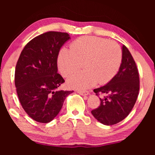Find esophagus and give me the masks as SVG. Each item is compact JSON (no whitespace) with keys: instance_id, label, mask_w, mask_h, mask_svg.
Masks as SVG:
<instances>
[{"instance_id":"esophagus-1","label":"esophagus","mask_w":155,"mask_h":155,"mask_svg":"<svg viewBox=\"0 0 155 155\" xmlns=\"http://www.w3.org/2000/svg\"><path fill=\"white\" fill-rule=\"evenodd\" d=\"M78 93L80 95H82V96H87V95L90 94L87 91H84V92H82V91H78Z\"/></svg>"}]
</instances>
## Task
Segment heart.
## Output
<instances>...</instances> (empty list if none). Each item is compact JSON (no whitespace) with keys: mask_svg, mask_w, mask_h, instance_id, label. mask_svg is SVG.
I'll return each mask as SVG.
<instances>
[{"mask_svg":"<svg viewBox=\"0 0 155 155\" xmlns=\"http://www.w3.org/2000/svg\"><path fill=\"white\" fill-rule=\"evenodd\" d=\"M122 51L115 41L98 37H82L71 44V50L63 48L58 56V66L65 77L82 67L84 70L71 76L67 80L69 87L84 90L95 84L109 82L119 69Z\"/></svg>","mask_w":155,"mask_h":155,"instance_id":"heart-1","label":"heart"}]
</instances>
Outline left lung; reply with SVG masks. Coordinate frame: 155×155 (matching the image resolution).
Instances as JSON below:
<instances>
[{
	"label": "left lung",
	"mask_w": 155,
	"mask_h": 155,
	"mask_svg": "<svg viewBox=\"0 0 155 155\" xmlns=\"http://www.w3.org/2000/svg\"><path fill=\"white\" fill-rule=\"evenodd\" d=\"M140 90L139 74L132 55L126 46H122V61L117 74L104 86L94 92L105 95L98 108L91 113L106 126L118 124L133 109Z\"/></svg>",
	"instance_id": "1"
}]
</instances>
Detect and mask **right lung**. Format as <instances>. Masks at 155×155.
<instances>
[{
	"mask_svg": "<svg viewBox=\"0 0 155 155\" xmlns=\"http://www.w3.org/2000/svg\"><path fill=\"white\" fill-rule=\"evenodd\" d=\"M70 39L68 33L48 31L31 39L19 57L15 73L17 93L25 112L37 122L51 121L73 92L57 90L65 82L58 73L57 59Z\"/></svg>",
	"mask_w": 155,
	"mask_h": 155,
	"instance_id": "right-lung-1",
	"label": "right lung"
}]
</instances>
